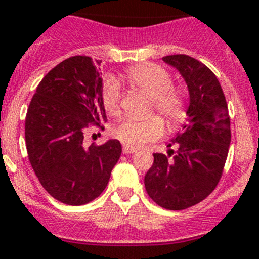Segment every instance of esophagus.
<instances>
[{
	"instance_id": "1",
	"label": "esophagus",
	"mask_w": 259,
	"mask_h": 259,
	"mask_svg": "<svg viewBox=\"0 0 259 259\" xmlns=\"http://www.w3.org/2000/svg\"><path fill=\"white\" fill-rule=\"evenodd\" d=\"M122 151H123V154H133V153H136L137 150L133 148H129V146H123Z\"/></svg>"
}]
</instances>
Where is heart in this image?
<instances>
[{"label": "heart", "instance_id": "b5f03b06", "mask_svg": "<svg viewBox=\"0 0 259 259\" xmlns=\"http://www.w3.org/2000/svg\"><path fill=\"white\" fill-rule=\"evenodd\" d=\"M126 81L134 89L151 97L150 111L158 113L169 127H177L188 117V104L184 90L173 85V77L166 69L154 64H142L129 69L125 74ZM101 101L105 111L110 117L121 114V90L114 79L105 82ZM165 126L157 115L146 118H127L113 130V134L125 146L141 148L163 134Z\"/></svg>", "mask_w": 259, "mask_h": 259}]
</instances>
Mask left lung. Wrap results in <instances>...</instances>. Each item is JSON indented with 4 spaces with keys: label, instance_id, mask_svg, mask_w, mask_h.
I'll return each instance as SVG.
<instances>
[{
    "label": "left lung",
    "instance_id": "8db88e82",
    "mask_svg": "<svg viewBox=\"0 0 259 259\" xmlns=\"http://www.w3.org/2000/svg\"><path fill=\"white\" fill-rule=\"evenodd\" d=\"M162 60L178 69L188 83L189 118L169 144L177 150H169L167 155L153 154L154 162L145 176V188L163 209L184 210L203 201L217 188L232 140L230 117L220 81L206 65L186 54Z\"/></svg>",
    "mask_w": 259,
    "mask_h": 259
}]
</instances>
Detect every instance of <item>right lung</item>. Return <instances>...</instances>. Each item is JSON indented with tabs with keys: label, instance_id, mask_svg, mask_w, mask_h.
<instances>
[{
	"label": "right lung",
	"instance_id": "right-lung-1",
	"mask_svg": "<svg viewBox=\"0 0 259 259\" xmlns=\"http://www.w3.org/2000/svg\"><path fill=\"white\" fill-rule=\"evenodd\" d=\"M102 78L93 58L74 56L42 78L27 108L25 142L35 176L53 198L85 205L105 190L122 146L117 140L83 148L92 127L108 121Z\"/></svg>",
	"mask_w": 259,
	"mask_h": 259
}]
</instances>
